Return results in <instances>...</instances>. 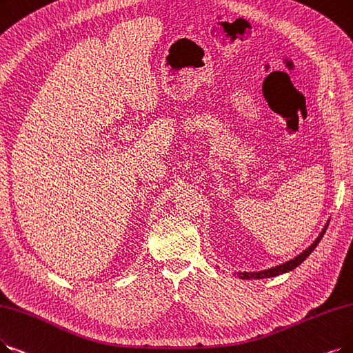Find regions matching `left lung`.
<instances>
[{
    "label": "left lung",
    "instance_id": "1",
    "mask_svg": "<svg viewBox=\"0 0 353 353\" xmlns=\"http://www.w3.org/2000/svg\"><path fill=\"white\" fill-rule=\"evenodd\" d=\"M329 221H330V220H327V223L324 224V228L321 229V232H320L319 236L316 237V241H314L312 245H310L305 250H303V252L300 253V255H297L295 258H292V259H290V261H287V262H284V263H279V265H276V266H272V268H270V270L256 271V272H255V271H253V272H246V271L242 272V271H239V272H234V276H237L239 279H265V278H272V276L283 275V274H287V272L295 270V268H297L300 263H303V262L307 259V256L312 255V252L316 249V246H317L319 242L321 241L323 234L326 233Z\"/></svg>",
    "mask_w": 353,
    "mask_h": 353
}]
</instances>
